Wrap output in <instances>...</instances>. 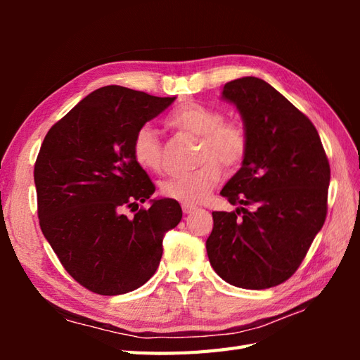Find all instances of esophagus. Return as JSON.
I'll return each instance as SVG.
<instances>
[{"instance_id": "esophagus-1", "label": "esophagus", "mask_w": 360, "mask_h": 360, "mask_svg": "<svg viewBox=\"0 0 360 360\" xmlns=\"http://www.w3.org/2000/svg\"><path fill=\"white\" fill-rule=\"evenodd\" d=\"M198 207L195 204H182V212H184V213H192Z\"/></svg>"}]
</instances>
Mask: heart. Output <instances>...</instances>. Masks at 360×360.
Returning a JSON list of instances; mask_svg holds the SVG:
<instances>
[{"mask_svg": "<svg viewBox=\"0 0 360 360\" xmlns=\"http://www.w3.org/2000/svg\"><path fill=\"white\" fill-rule=\"evenodd\" d=\"M168 127L184 134L200 137L193 172L172 176L160 184L165 198L179 202H200L207 196L221 178V167L238 168L249 151V133L236 120H224V112L202 103H187L167 119ZM133 158L145 170L159 172L162 165V141L150 125L137 129L131 143Z\"/></svg>", "mask_w": 360, "mask_h": 360, "instance_id": "1", "label": "heart"}]
</instances>
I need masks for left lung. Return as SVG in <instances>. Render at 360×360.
<instances>
[{
    "mask_svg": "<svg viewBox=\"0 0 360 360\" xmlns=\"http://www.w3.org/2000/svg\"><path fill=\"white\" fill-rule=\"evenodd\" d=\"M223 98L241 114L249 151L221 190L236 210L212 213L205 249L224 281L267 289L292 277L325 223L330 162L312 122L269 83L236 79Z\"/></svg>",
    "mask_w": 360,
    "mask_h": 360,
    "instance_id": "1",
    "label": "left lung"
}]
</instances>
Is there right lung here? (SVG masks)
<instances>
[{"label":"right lung","mask_w":360,"mask_h":360,"mask_svg":"<svg viewBox=\"0 0 360 360\" xmlns=\"http://www.w3.org/2000/svg\"><path fill=\"white\" fill-rule=\"evenodd\" d=\"M173 101L117 85L98 88L41 143L34 168L41 232L66 272L91 292L119 295L147 283L165 232L182 218L170 198L136 210L156 187L131 151L137 129ZM125 208L136 212L133 219Z\"/></svg>","instance_id":"1"}]
</instances>
